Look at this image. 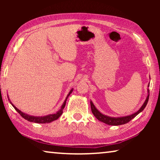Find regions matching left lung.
<instances>
[{
    "label": "left lung",
    "mask_w": 160,
    "mask_h": 160,
    "mask_svg": "<svg viewBox=\"0 0 160 160\" xmlns=\"http://www.w3.org/2000/svg\"><path fill=\"white\" fill-rule=\"evenodd\" d=\"M148 87H149V84H148ZM148 98H149V94H148L147 96V98H146V101L144 102V103L141 108L139 109L137 112H135V113H133L132 115L130 116H127V117H119V118H113V117H107L106 115L102 114L101 113H100L98 110H97V108H95V106H94L93 102L90 101V106H91V110L92 112L94 114V116L97 118V119L99 120L100 122H102L105 124H109V125H121V124H127L128 122H129L130 120H132L133 118H135L136 116L139 113H141L142 111L145 108V107L146 105L148 103Z\"/></svg>",
    "instance_id": "left-lung-1"
}]
</instances>
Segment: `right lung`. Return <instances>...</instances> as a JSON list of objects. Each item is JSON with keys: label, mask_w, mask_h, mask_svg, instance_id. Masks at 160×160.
I'll use <instances>...</instances> for the list:
<instances>
[{"label": "right lung", "mask_w": 160, "mask_h": 160, "mask_svg": "<svg viewBox=\"0 0 160 160\" xmlns=\"http://www.w3.org/2000/svg\"><path fill=\"white\" fill-rule=\"evenodd\" d=\"M73 92V89H71V91H70V92L68 95L67 98H66V100L67 98H68V96L71 95V93ZM66 100H65L64 103L62 104V107H61V109L59 111H58L56 113H54V114H50V115H48V116H45V117H32V116H30V115H28V114H25V113H24L22 112L21 111H19V109H17L16 107H15L14 105L12 104L13 107L15 108V110H16L17 112H18L19 114L21 115V117H22L24 119H25L26 120H28V121L29 122H36V123H49V122H53L54 120L58 119L59 117H60L61 114L62 113V110L63 108H65V104H66Z\"/></svg>", "instance_id": "add662e5"}]
</instances>
